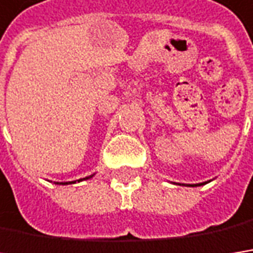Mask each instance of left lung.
I'll return each mask as SVG.
<instances>
[{"label": "left lung", "mask_w": 253, "mask_h": 253, "mask_svg": "<svg viewBox=\"0 0 253 253\" xmlns=\"http://www.w3.org/2000/svg\"><path fill=\"white\" fill-rule=\"evenodd\" d=\"M206 183V182H205ZM205 183H199V185H187V186H202V185H205Z\"/></svg>", "instance_id": "obj_1"}]
</instances>
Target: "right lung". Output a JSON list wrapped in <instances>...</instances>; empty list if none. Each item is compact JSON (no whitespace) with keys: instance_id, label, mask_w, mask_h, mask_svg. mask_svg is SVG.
Returning <instances> with one entry per match:
<instances>
[{"instance_id":"right-lung-1","label":"right lung","mask_w":253,"mask_h":253,"mask_svg":"<svg viewBox=\"0 0 253 253\" xmlns=\"http://www.w3.org/2000/svg\"><path fill=\"white\" fill-rule=\"evenodd\" d=\"M93 176H94V174H91V176H87V177H83V179H79V182H82V180H87V179H90V177H93ZM57 183H58V182H57ZM68 183H76V182H64V183L61 182L60 185H68Z\"/></svg>"}]
</instances>
